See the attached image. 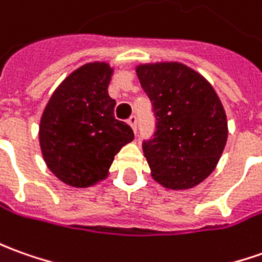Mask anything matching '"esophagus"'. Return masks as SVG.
I'll return each instance as SVG.
<instances>
[{
  "label": "esophagus",
  "mask_w": 262,
  "mask_h": 262,
  "mask_svg": "<svg viewBox=\"0 0 262 262\" xmlns=\"http://www.w3.org/2000/svg\"><path fill=\"white\" fill-rule=\"evenodd\" d=\"M127 123L130 124L132 129H133V130H135V133H136V127H138V117L130 116L129 119H127Z\"/></svg>",
  "instance_id": "esophagus-1"
}]
</instances>
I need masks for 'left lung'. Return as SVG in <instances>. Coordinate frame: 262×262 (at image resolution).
I'll use <instances>...</instances> for the list:
<instances>
[{"instance_id": "left-lung-1", "label": "left lung", "mask_w": 262, "mask_h": 262, "mask_svg": "<svg viewBox=\"0 0 262 262\" xmlns=\"http://www.w3.org/2000/svg\"><path fill=\"white\" fill-rule=\"evenodd\" d=\"M136 73L156 119L154 135L142 143L152 176L169 189H189L215 169L227 143L220 97L181 63L139 66Z\"/></svg>"}]
</instances>
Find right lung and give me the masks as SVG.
<instances>
[{"label":"right lung","mask_w":262,"mask_h":262,"mask_svg":"<svg viewBox=\"0 0 262 262\" xmlns=\"http://www.w3.org/2000/svg\"><path fill=\"white\" fill-rule=\"evenodd\" d=\"M110 76L106 63L80 67L57 87L42 112L44 161L60 181L76 188L104 179L115 155L135 138L130 126L115 117Z\"/></svg>","instance_id":"add662e5"}]
</instances>
